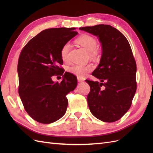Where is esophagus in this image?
Wrapping results in <instances>:
<instances>
[{
  "label": "esophagus",
  "instance_id": "1",
  "mask_svg": "<svg viewBox=\"0 0 153 153\" xmlns=\"http://www.w3.org/2000/svg\"><path fill=\"white\" fill-rule=\"evenodd\" d=\"M77 80H78V82H84V80L82 79L81 78H79V77L77 78Z\"/></svg>",
  "mask_w": 153,
  "mask_h": 153
}]
</instances>
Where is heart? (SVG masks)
<instances>
[{"instance_id": "obj_1", "label": "heart", "mask_w": 153, "mask_h": 153, "mask_svg": "<svg viewBox=\"0 0 153 153\" xmlns=\"http://www.w3.org/2000/svg\"><path fill=\"white\" fill-rule=\"evenodd\" d=\"M76 42L89 53L91 57H96L98 54V50L96 49L97 41L92 36L88 34H83L76 39ZM69 49H70V44L69 43H66L63 45L61 51V58L63 61L67 60ZM93 69L94 66L91 64L85 66L73 64L68 68V71L79 78H84Z\"/></svg>"}]
</instances>
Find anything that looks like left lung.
I'll use <instances>...</instances> for the list:
<instances>
[{
	"label": "left lung",
	"mask_w": 153,
	"mask_h": 153,
	"mask_svg": "<svg viewBox=\"0 0 153 153\" xmlns=\"http://www.w3.org/2000/svg\"><path fill=\"white\" fill-rule=\"evenodd\" d=\"M79 29L98 37L102 48L99 65L92 73L101 82L85 80L91 87L88 106L100 121H117L130 108L137 90V65L130 45L121 32L108 25Z\"/></svg>",
	"instance_id": "8db88e82"
}]
</instances>
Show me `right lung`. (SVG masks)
I'll list each match as a JSON object with an SVG mask.
<instances>
[{
	"instance_id": "add662e5",
	"label": "right lung",
	"mask_w": 153,
	"mask_h": 153,
	"mask_svg": "<svg viewBox=\"0 0 153 153\" xmlns=\"http://www.w3.org/2000/svg\"><path fill=\"white\" fill-rule=\"evenodd\" d=\"M76 28H52L41 32L23 48L18 62L19 93L24 108L37 122L50 124L66 112V95L77 85L76 77L60 68L64 44L78 34ZM62 75L61 83L51 79Z\"/></svg>"
}]
</instances>
